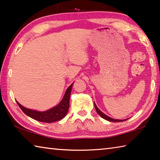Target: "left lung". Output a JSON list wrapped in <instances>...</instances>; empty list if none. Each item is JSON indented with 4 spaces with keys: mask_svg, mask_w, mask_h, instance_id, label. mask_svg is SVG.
<instances>
[{
    "mask_svg": "<svg viewBox=\"0 0 160 160\" xmlns=\"http://www.w3.org/2000/svg\"><path fill=\"white\" fill-rule=\"evenodd\" d=\"M94 107H95V109H96V111H97V113H98V114H99L100 116H101L102 118H104V119H106V120L109 121H113V122H119V121H123V120H118V119H113V118H112L109 117V116H107V115H105L104 113H102V112H101V111H100V110L98 109V107H97L96 106L95 103H94ZM126 120H127V119H126ZM126 120H124V121H126Z\"/></svg>",
    "mask_w": 160,
    "mask_h": 160,
    "instance_id": "1",
    "label": "left lung"
}]
</instances>
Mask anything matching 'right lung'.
<instances>
[{
    "instance_id": "1",
    "label": "right lung",
    "mask_w": 160,
    "mask_h": 160,
    "mask_svg": "<svg viewBox=\"0 0 160 160\" xmlns=\"http://www.w3.org/2000/svg\"><path fill=\"white\" fill-rule=\"evenodd\" d=\"M72 85H73V83L67 89L63 98L62 99V101L59 103V104L52 108V109L46 111V112H37V111L35 110L27 109V108L22 106L20 103H18V102L17 103L22 111L26 115L29 116V117L33 119H35V120L44 123H52L54 121H58L63 118L66 116L68 111L70 96V93H71Z\"/></svg>"
}]
</instances>
